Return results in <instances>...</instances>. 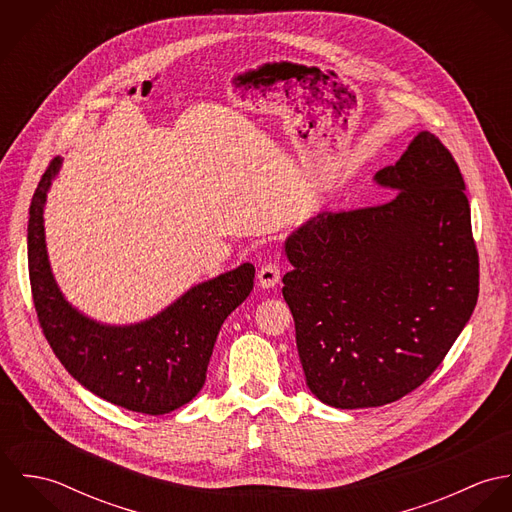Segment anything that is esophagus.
<instances>
[{
  "label": "esophagus",
  "instance_id": "esophagus-1",
  "mask_svg": "<svg viewBox=\"0 0 512 512\" xmlns=\"http://www.w3.org/2000/svg\"><path fill=\"white\" fill-rule=\"evenodd\" d=\"M280 282V264L278 262H268L258 270V284L264 290L274 288Z\"/></svg>",
  "mask_w": 512,
  "mask_h": 512
}]
</instances>
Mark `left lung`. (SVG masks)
<instances>
[{
	"label": "left lung",
	"instance_id": "obj_1",
	"mask_svg": "<svg viewBox=\"0 0 512 512\" xmlns=\"http://www.w3.org/2000/svg\"><path fill=\"white\" fill-rule=\"evenodd\" d=\"M396 195L321 213L286 240L284 299L309 390L333 408H374L441 365L479 297V254L461 171L420 132L374 175Z\"/></svg>",
	"mask_w": 512,
	"mask_h": 512
}]
</instances>
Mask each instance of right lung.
<instances>
[{"mask_svg": "<svg viewBox=\"0 0 512 512\" xmlns=\"http://www.w3.org/2000/svg\"><path fill=\"white\" fill-rule=\"evenodd\" d=\"M55 157L29 207V282L41 329L57 359L92 394L132 412L159 416L191 402L205 384L224 319L250 295L254 266L203 282L155 317L134 325H102L65 299L47 256L43 209L59 173Z\"/></svg>", "mask_w": 512, "mask_h": 512, "instance_id": "1", "label": "right lung"}]
</instances>
